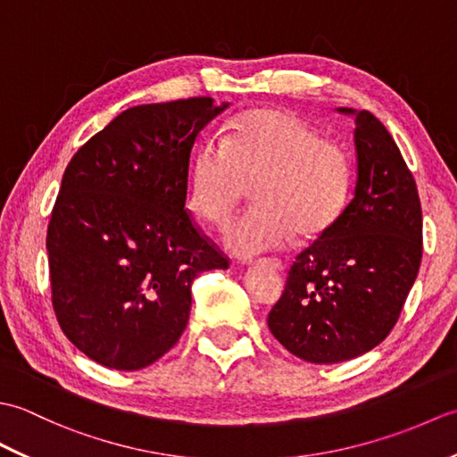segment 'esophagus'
Returning a JSON list of instances; mask_svg holds the SVG:
<instances>
[{
  "label": "esophagus",
  "instance_id": "esophagus-1",
  "mask_svg": "<svg viewBox=\"0 0 457 457\" xmlns=\"http://www.w3.org/2000/svg\"><path fill=\"white\" fill-rule=\"evenodd\" d=\"M267 267L270 270H275V273H283V270H285V267H283V263H280V261H269Z\"/></svg>",
  "mask_w": 457,
  "mask_h": 457
}]
</instances>
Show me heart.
<instances>
[{
	"label": "heart",
	"mask_w": 457,
	"mask_h": 457,
	"mask_svg": "<svg viewBox=\"0 0 457 457\" xmlns=\"http://www.w3.org/2000/svg\"><path fill=\"white\" fill-rule=\"evenodd\" d=\"M249 188L257 208L223 231V247L239 259L285 249L296 234L324 237L347 208L352 162L298 115L253 110L234 123L228 141L210 137L194 154L190 206L223 226Z\"/></svg>",
	"instance_id": "obj_1"
}]
</instances>
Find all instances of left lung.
I'll return each mask as SVG.
<instances>
[{"mask_svg": "<svg viewBox=\"0 0 457 457\" xmlns=\"http://www.w3.org/2000/svg\"><path fill=\"white\" fill-rule=\"evenodd\" d=\"M355 118L357 180L344 216L296 257L267 324L290 353L339 363L389 336L419 275L422 208L412 172L373 113Z\"/></svg>", "mask_w": 457, "mask_h": 457, "instance_id": "obj_1", "label": "left lung"}]
</instances>
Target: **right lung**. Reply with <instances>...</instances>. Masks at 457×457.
I'll use <instances>...</instances> for the list:
<instances>
[{
  "mask_svg": "<svg viewBox=\"0 0 457 457\" xmlns=\"http://www.w3.org/2000/svg\"><path fill=\"white\" fill-rule=\"evenodd\" d=\"M226 108L212 98L135 105L68 162L46 231L53 308L96 363L157 361L188 324L192 280L228 269L184 208L194 141Z\"/></svg>",
  "mask_w": 457,
  "mask_h": 457,
  "instance_id": "obj_1",
  "label": "right lung"
}]
</instances>
